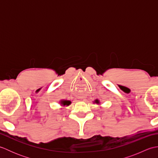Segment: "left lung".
Masks as SVG:
<instances>
[{"mask_svg":"<svg viewBox=\"0 0 158 158\" xmlns=\"http://www.w3.org/2000/svg\"><path fill=\"white\" fill-rule=\"evenodd\" d=\"M94 102H96V103H98H98H99V100H96Z\"/></svg>","mask_w":158,"mask_h":158,"instance_id":"8db88e82","label":"left lung"}]
</instances>
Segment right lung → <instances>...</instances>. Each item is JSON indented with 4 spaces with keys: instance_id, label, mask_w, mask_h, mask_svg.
Returning a JSON list of instances; mask_svg holds the SVG:
<instances>
[{
    "instance_id": "right-lung-1",
    "label": "right lung",
    "mask_w": 158,
    "mask_h": 158,
    "mask_svg": "<svg viewBox=\"0 0 158 158\" xmlns=\"http://www.w3.org/2000/svg\"><path fill=\"white\" fill-rule=\"evenodd\" d=\"M61 103L62 104V105L64 106H69V105H70V103H71V102L70 101V100H62V101L61 102Z\"/></svg>"
}]
</instances>
